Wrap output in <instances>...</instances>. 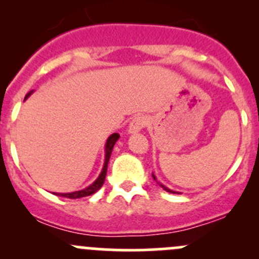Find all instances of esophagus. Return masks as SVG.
<instances>
[{"label":"esophagus","mask_w":259,"mask_h":259,"mask_svg":"<svg viewBox=\"0 0 259 259\" xmlns=\"http://www.w3.org/2000/svg\"><path fill=\"white\" fill-rule=\"evenodd\" d=\"M149 124V119L145 116V115H138L134 119L130 121L129 127H127V132L129 134H134V133L142 132L143 129Z\"/></svg>","instance_id":"1"}]
</instances>
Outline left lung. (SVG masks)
Wrapping results in <instances>:
<instances>
[{
    "instance_id": "8db88e82",
    "label": "left lung",
    "mask_w": 259,
    "mask_h": 259,
    "mask_svg": "<svg viewBox=\"0 0 259 259\" xmlns=\"http://www.w3.org/2000/svg\"><path fill=\"white\" fill-rule=\"evenodd\" d=\"M153 178L156 180V178H155V177H154V174H153ZM160 185H161V188H163V189H165V190H166V192H169V193H173V194H176V193H178V192H174V190H170V189H169V188L164 187V185H163V184H160ZM178 194H179V193H178Z\"/></svg>"
}]
</instances>
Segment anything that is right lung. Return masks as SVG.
<instances>
[{
	"mask_svg": "<svg viewBox=\"0 0 259 259\" xmlns=\"http://www.w3.org/2000/svg\"><path fill=\"white\" fill-rule=\"evenodd\" d=\"M32 93H33V90L30 91V93H28L27 95L25 96V99H27L28 96H30ZM119 137H120V135L117 134V133H114V134H111L110 137L108 138V140H106V145H105V161H104L103 170H101L100 176L98 177V179H96L95 182L93 183V184L89 185L88 188H85V189H82V190H77V192H72V193H57V195H61V197H65V198H70V199H76V198L88 197V195H91V194H94V193L98 192V190L100 189L101 187H103L104 182H105L106 171H108L109 159H110L111 151H113V148H114L115 143H116V140L119 139Z\"/></svg>",
	"mask_w": 259,
	"mask_h": 259,
	"instance_id": "add662e5",
	"label": "right lung"
}]
</instances>
